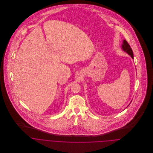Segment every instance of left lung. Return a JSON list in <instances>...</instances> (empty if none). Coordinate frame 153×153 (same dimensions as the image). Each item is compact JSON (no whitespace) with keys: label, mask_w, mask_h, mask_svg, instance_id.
Wrapping results in <instances>:
<instances>
[{"label":"left lung","mask_w":153,"mask_h":153,"mask_svg":"<svg viewBox=\"0 0 153 153\" xmlns=\"http://www.w3.org/2000/svg\"><path fill=\"white\" fill-rule=\"evenodd\" d=\"M121 48L123 50V51H124L125 52H126L127 54H128L131 58L132 59H134V55H133V52H132V51L131 49V47L129 45V44H128V42L126 41V40H123V44L121 45ZM129 104V105H130Z\"/></svg>","instance_id":"obj_1"}]
</instances>
